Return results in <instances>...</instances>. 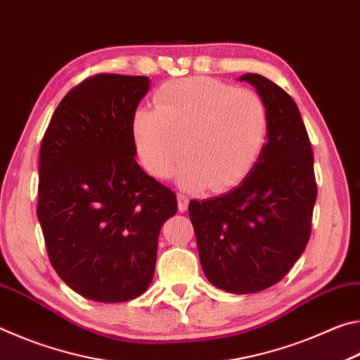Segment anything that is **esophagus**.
<instances>
[{
  "label": "esophagus",
  "mask_w": 360,
  "mask_h": 360,
  "mask_svg": "<svg viewBox=\"0 0 360 360\" xmlns=\"http://www.w3.org/2000/svg\"><path fill=\"white\" fill-rule=\"evenodd\" d=\"M187 206H188V197L184 193H179L178 195V208L181 212L187 211Z\"/></svg>",
  "instance_id": "obj_1"
}]
</instances>
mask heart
<instances>
[{
	"mask_svg": "<svg viewBox=\"0 0 360 360\" xmlns=\"http://www.w3.org/2000/svg\"><path fill=\"white\" fill-rule=\"evenodd\" d=\"M154 105L133 114L138 157L152 176L165 179L184 148L178 182L187 191L236 184L265 148L270 112L252 90L205 76L176 79L157 90Z\"/></svg>",
	"mask_w": 360,
	"mask_h": 360,
	"instance_id": "1",
	"label": "heart"
}]
</instances>
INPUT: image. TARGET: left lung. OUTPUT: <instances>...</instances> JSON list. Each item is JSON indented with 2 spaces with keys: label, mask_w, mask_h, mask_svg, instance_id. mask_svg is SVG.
<instances>
[{
  "label": "left lung",
  "mask_w": 360,
  "mask_h": 360,
  "mask_svg": "<svg viewBox=\"0 0 360 360\" xmlns=\"http://www.w3.org/2000/svg\"><path fill=\"white\" fill-rule=\"evenodd\" d=\"M246 81L270 112L265 148L240 186L188 203L200 262L208 281L231 294H252L281 281L311 235L318 195L313 149L300 111L260 75Z\"/></svg>",
  "instance_id": "obj_1"
}]
</instances>
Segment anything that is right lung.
I'll return each instance as SVG.
<instances>
[{"label": "right lung", "instance_id": "right-lung-1", "mask_svg": "<svg viewBox=\"0 0 360 360\" xmlns=\"http://www.w3.org/2000/svg\"><path fill=\"white\" fill-rule=\"evenodd\" d=\"M149 77L96 75L60 101L39 152L38 219L58 276L85 298L133 300L154 278L176 193L135 160L133 114Z\"/></svg>", "mask_w": 360, "mask_h": 360}]
</instances>
